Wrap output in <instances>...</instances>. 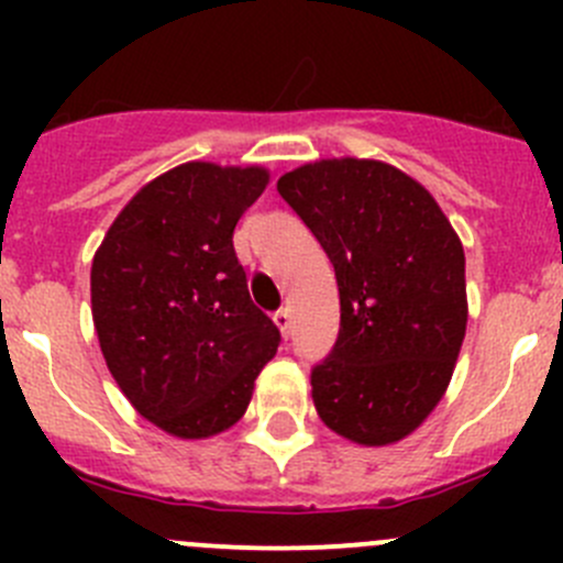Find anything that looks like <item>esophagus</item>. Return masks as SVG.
<instances>
[{
	"mask_svg": "<svg viewBox=\"0 0 563 563\" xmlns=\"http://www.w3.org/2000/svg\"><path fill=\"white\" fill-rule=\"evenodd\" d=\"M272 321H275V327L280 329L283 338H288V332H291V316H288V310H277V313L272 316Z\"/></svg>",
	"mask_w": 563,
	"mask_h": 563,
	"instance_id": "esophagus-1",
	"label": "esophagus"
}]
</instances>
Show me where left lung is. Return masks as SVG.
<instances>
[{"label": "left lung", "mask_w": 563, "mask_h": 563, "mask_svg": "<svg viewBox=\"0 0 563 563\" xmlns=\"http://www.w3.org/2000/svg\"><path fill=\"white\" fill-rule=\"evenodd\" d=\"M277 192L338 277V343L310 376L318 417L354 444H397L455 373L468 321L460 236L413 176L382 161L305 163Z\"/></svg>", "instance_id": "left-lung-1"}]
</instances>
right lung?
Segmentation results:
<instances>
[{"label":"right lung","instance_id":"right-lung-1","mask_svg":"<svg viewBox=\"0 0 563 563\" xmlns=\"http://www.w3.org/2000/svg\"><path fill=\"white\" fill-rule=\"evenodd\" d=\"M264 166L181 163L146 181L92 258V321L130 406L176 439L242 419L280 332L247 294L234 253Z\"/></svg>","mask_w":563,"mask_h":563}]
</instances>
